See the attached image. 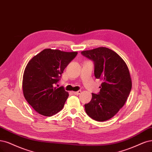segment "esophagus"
Here are the masks:
<instances>
[{
    "instance_id": "34e87169",
    "label": "esophagus",
    "mask_w": 152,
    "mask_h": 152,
    "mask_svg": "<svg viewBox=\"0 0 152 152\" xmlns=\"http://www.w3.org/2000/svg\"><path fill=\"white\" fill-rule=\"evenodd\" d=\"M80 93H81V91H78L77 92H73V94H74V95H79Z\"/></svg>"
}]
</instances>
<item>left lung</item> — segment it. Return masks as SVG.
<instances>
[{"mask_svg":"<svg viewBox=\"0 0 152 152\" xmlns=\"http://www.w3.org/2000/svg\"><path fill=\"white\" fill-rule=\"evenodd\" d=\"M81 54L94 61V75L103 80L98 94L92 93L86 112L92 119L105 121L113 118L126 102L132 83L125 61L116 52L106 47L86 50Z\"/></svg>","mask_w":152,"mask_h":152,"instance_id":"1","label":"left lung"}]
</instances>
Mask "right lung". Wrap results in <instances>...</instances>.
Here are the masks:
<instances>
[{"label": "right lung", "mask_w": 152, "mask_h": 152, "mask_svg": "<svg viewBox=\"0 0 152 152\" xmlns=\"http://www.w3.org/2000/svg\"><path fill=\"white\" fill-rule=\"evenodd\" d=\"M77 53L45 49L28 62L23 74V94L36 112L51 116L64 107L69 93L64 87L57 88L55 85Z\"/></svg>", "instance_id": "obj_1"}]
</instances>
